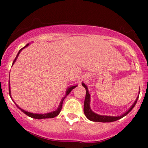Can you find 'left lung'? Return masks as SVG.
<instances>
[{"label": "left lung", "instance_id": "obj_1", "mask_svg": "<svg viewBox=\"0 0 148 148\" xmlns=\"http://www.w3.org/2000/svg\"><path fill=\"white\" fill-rule=\"evenodd\" d=\"M83 86H84V88L86 90V98H85V101H84V113L86 115V116L87 117L88 119H89L90 120L93 122H101V123H111V122H114L116 120H119V119H121L123 118L124 116L127 115L130 112L132 111V108H134V106L136 105V103L137 102V100H138V97L137 98L136 100L135 101V102L133 104V106L130 108V109L128 111H127L125 114L123 115H120V116L118 117H113V116H106V115H99L95 113L94 112L91 111L90 108V94L88 93V90L87 86H86L84 84H83Z\"/></svg>", "mask_w": 148, "mask_h": 148}]
</instances>
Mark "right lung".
Returning <instances> with one entry per match:
<instances>
[{"label":"right lung","instance_id":"obj_1","mask_svg":"<svg viewBox=\"0 0 148 148\" xmlns=\"http://www.w3.org/2000/svg\"><path fill=\"white\" fill-rule=\"evenodd\" d=\"M28 45H25L24 47H23V48L20 49V51H18V54H17V55H16V58H15V59H14V62H13V64H14L15 61H16V58H17V57H18V54H19L20 51H21L22 50V49H24L25 47H26L27 46H28ZM76 87V86H72V87H70V88H68V89H67V92H66V96H67V95H68L69 93L71 91H72V90L74 89V88H75ZM9 88H10V86H9ZM9 90H10V88H9ZM64 98H65V97H64L63 99H62V101H61V103H60V106H59L58 108V109L56 110V111H53V112H51V113H46V114H36V113H29V112H27V111H24V110L21 109V108H19V107H18V106H17V105H16V106H17L18 108H19V109L21 110V111L22 112H23V113H24L25 115H28V116L30 117V118H35V119H46V118H54V117H56V116H58V115H59V113H60V111H61V109H62V101H63V100H64Z\"/></svg>","mask_w":148,"mask_h":148}]
</instances>
